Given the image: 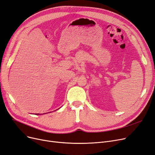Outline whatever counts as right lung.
I'll use <instances>...</instances> for the list:
<instances>
[{
    "instance_id": "obj_1",
    "label": "right lung",
    "mask_w": 155,
    "mask_h": 155,
    "mask_svg": "<svg viewBox=\"0 0 155 155\" xmlns=\"http://www.w3.org/2000/svg\"><path fill=\"white\" fill-rule=\"evenodd\" d=\"M58 109H59V108H58ZM36 115H39V114H36ZM40 115H41V114H40Z\"/></svg>"
}]
</instances>
